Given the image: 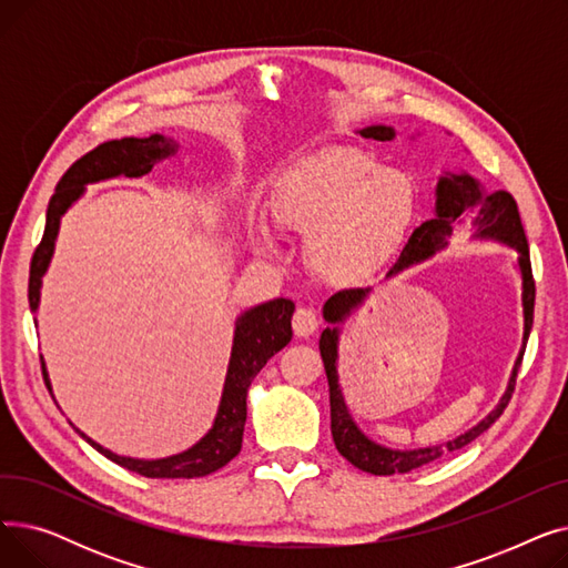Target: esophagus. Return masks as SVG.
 Listing matches in <instances>:
<instances>
[{
  "instance_id": "obj_1",
  "label": "esophagus",
  "mask_w": 568,
  "mask_h": 568,
  "mask_svg": "<svg viewBox=\"0 0 568 568\" xmlns=\"http://www.w3.org/2000/svg\"><path fill=\"white\" fill-rule=\"evenodd\" d=\"M317 326H320V317L313 308H296V313L292 317V329L296 336L308 338L317 332Z\"/></svg>"
}]
</instances>
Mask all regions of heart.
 Here are the masks:
<instances>
[{
  "instance_id": "1",
  "label": "heart",
  "mask_w": 568,
  "mask_h": 568,
  "mask_svg": "<svg viewBox=\"0 0 568 568\" xmlns=\"http://www.w3.org/2000/svg\"><path fill=\"white\" fill-rule=\"evenodd\" d=\"M274 221L308 236L315 272L334 285H354L389 262L412 227V179L384 168L354 146H324L294 161L276 182ZM260 248L274 253V236L260 227Z\"/></svg>"
}]
</instances>
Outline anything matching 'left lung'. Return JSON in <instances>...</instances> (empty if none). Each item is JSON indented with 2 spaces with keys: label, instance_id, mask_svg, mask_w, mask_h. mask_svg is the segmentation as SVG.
<instances>
[{
  "label": "left lung",
  "instance_id": "8db88e82",
  "mask_svg": "<svg viewBox=\"0 0 568 568\" xmlns=\"http://www.w3.org/2000/svg\"><path fill=\"white\" fill-rule=\"evenodd\" d=\"M362 138L371 140H394L396 131L392 126H366L359 131ZM467 221L474 230V239H495L499 244L511 246L518 253V268L523 276V317H525V329H523V347L518 352V359L514 364L509 384H506V392L499 398L497 407L486 416L484 422L469 428L467 433L458 435L456 439H449L444 444L435 446H424V449H389V446H382L366 437L362 428L354 424L349 407L345 405L343 389L338 384V336L341 329L338 324L345 322V317L359 308L371 287H354V290H341L334 296H329L324 304V320L332 326H326L320 336V354L324 362L326 379H329V403H332V435L336 442L338 454L349 460L354 467H359L362 471L375 474V476H389V474H405L416 467H424L444 454H452L463 449L471 439L486 433L499 416L506 409L514 394L518 368L525 354V345L531 332V322H534V278H531V262H529V246H527V236L520 223L518 214V204L511 193L506 191H495L486 193L481 184L476 182L469 174H454L446 172L439 176L437 189H435V216L426 223H422L412 232L407 239V244L396 260V264L386 272V278H392L400 272H405L407 266L419 264L435 255L437 251L446 248L449 244V236L454 234V225Z\"/></svg>",
  "mask_w": 568,
  "mask_h": 568
}]
</instances>
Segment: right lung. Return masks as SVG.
I'll list each match as a JSON object with an SVG mask.
<instances>
[{
    "mask_svg": "<svg viewBox=\"0 0 568 568\" xmlns=\"http://www.w3.org/2000/svg\"><path fill=\"white\" fill-rule=\"evenodd\" d=\"M176 146L179 144L172 138L159 133L149 138L110 140L92 149V152L78 159L67 170V174L59 179L54 195L50 197L45 214V232L41 244L34 251L32 266H29V308L34 313L39 311L41 283L54 253L59 223H62V216L69 212V206L84 193V186L122 174L142 176L159 161L174 156ZM292 313L294 304L281 296V300L253 306L236 317L227 375L214 426L209 428V433L200 442H195L191 449L159 460H140L129 456H116L110 449H103V446L92 437H87L80 430L78 433L112 463L122 465L129 471L149 476V479H195V476H206L221 469L242 452L248 386L255 379V375L264 368V364L292 341ZM41 366L43 377L48 379L45 364Z\"/></svg>",
    "mask_w": 568,
    "mask_h": 568,
    "instance_id": "1",
    "label": "right lung"
}]
</instances>
